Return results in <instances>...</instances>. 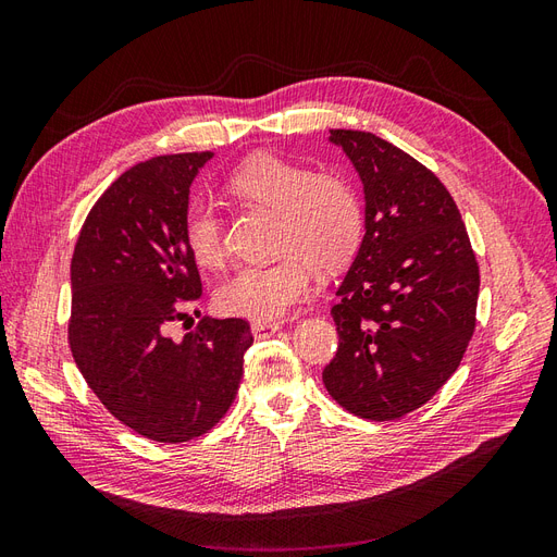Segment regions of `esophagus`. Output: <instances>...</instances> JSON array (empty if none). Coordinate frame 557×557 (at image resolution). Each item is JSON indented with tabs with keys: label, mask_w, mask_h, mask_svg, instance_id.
<instances>
[{
	"label": "esophagus",
	"mask_w": 557,
	"mask_h": 557,
	"mask_svg": "<svg viewBox=\"0 0 557 557\" xmlns=\"http://www.w3.org/2000/svg\"><path fill=\"white\" fill-rule=\"evenodd\" d=\"M281 330V323H252L250 332L256 339H267V336H272Z\"/></svg>",
	"instance_id": "obj_1"
}]
</instances>
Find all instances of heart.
Returning <instances> with one entry per match:
<instances>
[{"label":"heart","instance_id":"obj_1","mask_svg":"<svg viewBox=\"0 0 557 557\" xmlns=\"http://www.w3.org/2000/svg\"><path fill=\"white\" fill-rule=\"evenodd\" d=\"M227 190L248 205L278 213L276 250L269 264L239 267L218 290L223 311L269 323L288 313L309 293L315 267L336 272L360 250L364 209L358 190L339 174H315L281 158H256L227 181ZM183 239L201 267L223 260V221L209 201H190Z\"/></svg>","mask_w":557,"mask_h":557}]
</instances>
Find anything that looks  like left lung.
I'll return each mask as SVG.
<instances>
[{
    "label": "left lung",
    "instance_id": "obj_1",
    "mask_svg": "<svg viewBox=\"0 0 557 557\" xmlns=\"http://www.w3.org/2000/svg\"><path fill=\"white\" fill-rule=\"evenodd\" d=\"M364 193V237L332 307L339 348L323 383L367 420L416 411L458 369L476 327L479 264L428 166L372 132L330 129Z\"/></svg>",
    "mask_w": 557,
    "mask_h": 557
}]
</instances>
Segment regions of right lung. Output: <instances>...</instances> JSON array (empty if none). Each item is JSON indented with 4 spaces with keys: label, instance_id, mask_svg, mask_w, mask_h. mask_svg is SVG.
Listing matches in <instances>:
<instances>
[{
    "label": "right lung",
    "instance_id": "right-lung-1",
    "mask_svg": "<svg viewBox=\"0 0 557 557\" xmlns=\"http://www.w3.org/2000/svg\"><path fill=\"white\" fill-rule=\"evenodd\" d=\"M213 153L132 166L97 199L72 258L70 346L99 401L137 434L181 444L209 432L237 397L244 318H209L181 339L176 320L201 297L183 215Z\"/></svg>",
    "mask_w": 557,
    "mask_h": 557
}]
</instances>
